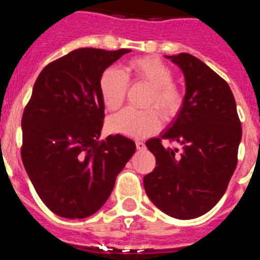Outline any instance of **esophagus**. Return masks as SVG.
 <instances>
[{"label": "esophagus", "instance_id": "1", "mask_svg": "<svg viewBox=\"0 0 260 260\" xmlns=\"http://www.w3.org/2000/svg\"><path fill=\"white\" fill-rule=\"evenodd\" d=\"M136 149L144 150V149H145V143H144V141H141V140H138V141H136Z\"/></svg>", "mask_w": 260, "mask_h": 260}]
</instances>
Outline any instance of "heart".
<instances>
[{
    "label": "heart",
    "mask_w": 260,
    "mask_h": 260,
    "mask_svg": "<svg viewBox=\"0 0 260 260\" xmlns=\"http://www.w3.org/2000/svg\"><path fill=\"white\" fill-rule=\"evenodd\" d=\"M125 71L116 68L104 70L99 80L101 99L108 110H117L122 105L129 89V80L149 85L146 106H156L164 116L176 114L183 101L180 90L173 82V71L157 57L144 56L133 58L126 63ZM161 126V117L155 109L136 110L126 108L111 116L109 130L133 138H144L156 133Z\"/></svg>",
    "instance_id": "obj_1"
}]
</instances>
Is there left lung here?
Segmentation results:
<instances>
[{
    "mask_svg": "<svg viewBox=\"0 0 260 260\" xmlns=\"http://www.w3.org/2000/svg\"><path fill=\"white\" fill-rule=\"evenodd\" d=\"M183 71V106L160 138L146 146L156 167L144 176L149 199L168 215L194 219L208 213L225 192L237 168L242 124L229 85L190 53L167 56ZM162 138L183 146L164 148Z\"/></svg>",
    "mask_w": 260,
    "mask_h": 260,
    "instance_id": "obj_1",
    "label": "left lung"
}]
</instances>
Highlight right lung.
Wrapping results in <instances>:
<instances>
[{"instance_id":"right-lung-1","label":"right lung","mask_w":260,"mask_h":260,"mask_svg":"<svg viewBox=\"0 0 260 260\" xmlns=\"http://www.w3.org/2000/svg\"><path fill=\"white\" fill-rule=\"evenodd\" d=\"M130 51L77 49L45 66L35 82L21 121V157L44 204L62 218L100 209L135 152L119 134L99 140L105 117L99 80Z\"/></svg>"}]
</instances>
